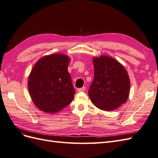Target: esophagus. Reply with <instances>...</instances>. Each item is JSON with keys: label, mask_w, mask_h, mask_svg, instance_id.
<instances>
[{"label": "esophagus", "mask_w": 158, "mask_h": 158, "mask_svg": "<svg viewBox=\"0 0 158 158\" xmlns=\"http://www.w3.org/2000/svg\"><path fill=\"white\" fill-rule=\"evenodd\" d=\"M85 87H82V88H78V92H84V91L85 90Z\"/></svg>", "instance_id": "obj_1"}]
</instances>
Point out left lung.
I'll return each instance as SVG.
<instances>
[{"label": "left lung", "instance_id": "left-lung-1", "mask_svg": "<svg viewBox=\"0 0 158 158\" xmlns=\"http://www.w3.org/2000/svg\"><path fill=\"white\" fill-rule=\"evenodd\" d=\"M94 78L88 91L91 102L99 109L111 111L126 103L130 78L118 61L106 55L94 57Z\"/></svg>", "mask_w": 158, "mask_h": 158}]
</instances>
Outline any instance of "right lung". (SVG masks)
<instances>
[{"label": "right lung", "mask_w": 158, "mask_h": 158, "mask_svg": "<svg viewBox=\"0 0 158 158\" xmlns=\"http://www.w3.org/2000/svg\"><path fill=\"white\" fill-rule=\"evenodd\" d=\"M70 57L63 54L43 56L33 66L27 87L33 103L45 113H57L74 99L75 90L68 72Z\"/></svg>", "instance_id": "obj_1"}]
</instances>
